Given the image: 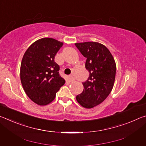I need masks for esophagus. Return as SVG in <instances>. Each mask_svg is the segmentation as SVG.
Returning a JSON list of instances; mask_svg holds the SVG:
<instances>
[{"label": "esophagus", "mask_w": 146, "mask_h": 146, "mask_svg": "<svg viewBox=\"0 0 146 146\" xmlns=\"http://www.w3.org/2000/svg\"><path fill=\"white\" fill-rule=\"evenodd\" d=\"M69 79H70V82H73V81L75 80V78H74L73 76H71V75H70V76H69Z\"/></svg>", "instance_id": "34e87169"}]
</instances>
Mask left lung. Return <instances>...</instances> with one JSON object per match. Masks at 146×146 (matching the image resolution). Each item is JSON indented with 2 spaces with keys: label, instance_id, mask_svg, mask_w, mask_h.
<instances>
[{
  "label": "left lung",
  "instance_id": "8db88e82",
  "mask_svg": "<svg viewBox=\"0 0 146 146\" xmlns=\"http://www.w3.org/2000/svg\"><path fill=\"white\" fill-rule=\"evenodd\" d=\"M81 54L86 58V68L90 75L82 82L84 90L76 97L86 108L102 103L111 91L115 82L116 64L111 53L105 46L95 42L76 43Z\"/></svg>",
  "mask_w": 146,
  "mask_h": 146
}]
</instances>
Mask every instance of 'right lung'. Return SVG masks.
<instances>
[{
    "mask_svg": "<svg viewBox=\"0 0 146 146\" xmlns=\"http://www.w3.org/2000/svg\"><path fill=\"white\" fill-rule=\"evenodd\" d=\"M62 42L51 38L39 39L29 47L21 66V80L28 97L38 105H47L66 81L59 74L55 56Z\"/></svg>",
    "mask_w": 146,
    "mask_h": 146,
    "instance_id": "1",
    "label": "right lung"
}]
</instances>
